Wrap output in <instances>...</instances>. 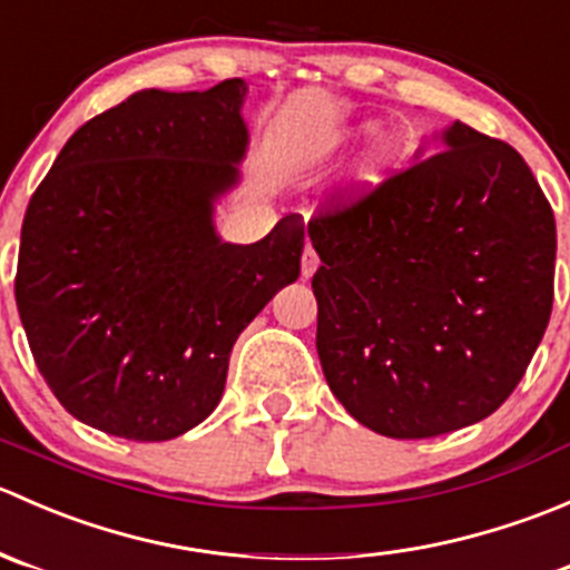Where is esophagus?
I'll list each match as a JSON object with an SVG mask.
<instances>
[{
	"label": "esophagus",
	"mask_w": 570,
	"mask_h": 570,
	"mask_svg": "<svg viewBox=\"0 0 570 570\" xmlns=\"http://www.w3.org/2000/svg\"><path fill=\"white\" fill-rule=\"evenodd\" d=\"M317 267H320V258H317V253H314L312 248H306V250H303V258H301L303 278H312V275L317 273Z\"/></svg>",
	"instance_id": "34e87169"
}]
</instances>
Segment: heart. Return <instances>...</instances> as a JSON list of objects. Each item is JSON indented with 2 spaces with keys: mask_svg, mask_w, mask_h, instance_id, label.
<instances>
[{
  "mask_svg": "<svg viewBox=\"0 0 570 570\" xmlns=\"http://www.w3.org/2000/svg\"><path fill=\"white\" fill-rule=\"evenodd\" d=\"M361 129L372 131V135L366 137L364 148H361L347 178L338 187V198L347 200V204H355V200H364L372 193H377L392 178L396 163L402 157V142L394 131L375 129L372 124H364Z\"/></svg>",
  "mask_w": 570,
  "mask_h": 570,
  "instance_id": "b5f03b06",
  "label": "heart"
}]
</instances>
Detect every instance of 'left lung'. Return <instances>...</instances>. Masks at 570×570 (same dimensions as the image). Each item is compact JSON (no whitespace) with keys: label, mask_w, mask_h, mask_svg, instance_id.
I'll list each match as a JSON object with an SVG mask.
<instances>
[{"label":"left lung","mask_w":570,"mask_h":570,"mask_svg":"<svg viewBox=\"0 0 570 570\" xmlns=\"http://www.w3.org/2000/svg\"><path fill=\"white\" fill-rule=\"evenodd\" d=\"M441 146L308 223L322 372L350 416L389 439L491 416L554 301V212L521 154L461 120Z\"/></svg>","instance_id":"obj_1"}]
</instances>
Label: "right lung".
Returning <instances> with one entry per match:
<instances>
[{
	"mask_svg": "<svg viewBox=\"0 0 570 570\" xmlns=\"http://www.w3.org/2000/svg\"><path fill=\"white\" fill-rule=\"evenodd\" d=\"M248 85L137 90L79 126L27 206L16 303L32 358L79 422L168 441L220 402L239 333L297 281L303 217L223 243Z\"/></svg>",
	"mask_w": 570,
	"mask_h": 570,
	"instance_id": "add662e5",
	"label": "right lung"
}]
</instances>
